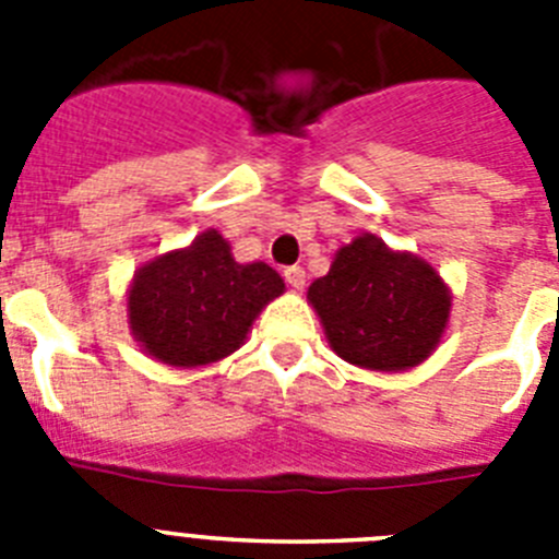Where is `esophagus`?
<instances>
[{
  "instance_id": "obj_1",
  "label": "esophagus",
  "mask_w": 559,
  "mask_h": 559,
  "mask_svg": "<svg viewBox=\"0 0 559 559\" xmlns=\"http://www.w3.org/2000/svg\"><path fill=\"white\" fill-rule=\"evenodd\" d=\"M283 276H285V283H288L294 290L305 288V269H299V265H288V269L283 271Z\"/></svg>"
}]
</instances>
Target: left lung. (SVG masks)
Instances as JSON below:
<instances>
[{
  "label": "left lung",
  "mask_w": 559,
  "mask_h": 559,
  "mask_svg": "<svg viewBox=\"0 0 559 559\" xmlns=\"http://www.w3.org/2000/svg\"><path fill=\"white\" fill-rule=\"evenodd\" d=\"M330 347L364 369L417 367L442 338L451 294L419 257L355 237L308 290Z\"/></svg>",
  "instance_id": "obj_1"
}]
</instances>
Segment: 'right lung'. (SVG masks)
<instances>
[{
	"mask_svg": "<svg viewBox=\"0 0 559 559\" xmlns=\"http://www.w3.org/2000/svg\"><path fill=\"white\" fill-rule=\"evenodd\" d=\"M265 263L240 265L215 229L140 269L128 319L142 347L170 367H201L235 353L257 313L283 294Z\"/></svg>",
	"mask_w": 559,
	"mask_h": 559,
	"instance_id": "1",
	"label": "right lung"
}]
</instances>
